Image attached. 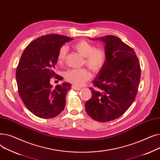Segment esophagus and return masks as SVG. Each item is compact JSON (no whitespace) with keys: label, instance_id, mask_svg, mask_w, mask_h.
I'll return each instance as SVG.
<instances>
[{"label":"esophagus","instance_id":"esophagus-1","mask_svg":"<svg viewBox=\"0 0 160 160\" xmlns=\"http://www.w3.org/2000/svg\"><path fill=\"white\" fill-rule=\"evenodd\" d=\"M71 88H72V89H74V90H77V91H79V90L81 89L80 88L77 87V86H74V85L71 86Z\"/></svg>","mask_w":160,"mask_h":160}]
</instances>
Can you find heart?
<instances>
[{
    "instance_id": "b5f03b06",
    "label": "heart",
    "mask_w": 160,
    "mask_h": 160,
    "mask_svg": "<svg viewBox=\"0 0 160 160\" xmlns=\"http://www.w3.org/2000/svg\"><path fill=\"white\" fill-rule=\"evenodd\" d=\"M72 48L82 56L84 57V63L93 72H98L105 65L107 61V53L104 48L96 47L88 41L81 40L72 45ZM67 48L62 46L58 50L57 62L62 65L65 60ZM91 78V73L87 69H69L65 73V78L74 86H81Z\"/></svg>"
}]
</instances>
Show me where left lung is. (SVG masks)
<instances>
[{
  "label": "left lung",
  "mask_w": 160,
  "mask_h": 160,
  "mask_svg": "<svg viewBox=\"0 0 160 160\" xmlns=\"http://www.w3.org/2000/svg\"><path fill=\"white\" fill-rule=\"evenodd\" d=\"M105 43L107 61L93 80L91 98L86 102L88 114L98 122L119 118L130 107L138 93L141 78L138 58L132 48L114 36L100 38Z\"/></svg>",
  "instance_id": "left-lung-1"
}]
</instances>
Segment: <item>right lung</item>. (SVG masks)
<instances>
[{"instance_id": "1", "label": "right lung", "mask_w": 160, "mask_h": 160, "mask_svg": "<svg viewBox=\"0 0 160 160\" xmlns=\"http://www.w3.org/2000/svg\"><path fill=\"white\" fill-rule=\"evenodd\" d=\"M60 34H47L32 41L25 48L16 69L19 96L28 110L42 119L58 115L65 108L71 85L63 82L52 88L50 78L62 80L55 72L58 50L72 40Z\"/></svg>"}]
</instances>
